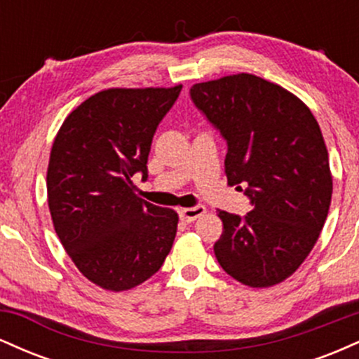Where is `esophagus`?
<instances>
[{
	"instance_id": "34e87169",
	"label": "esophagus",
	"mask_w": 359,
	"mask_h": 359,
	"mask_svg": "<svg viewBox=\"0 0 359 359\" xmlns=\"http://www.w3.org/2000/svg\"><path fill=\"white\" fill-rule=\"evenodd\" d=\"M205 212V208L204 205H194V208H185V209H180L179 211V216L180 219L185 221V222H192L196 221L197 217H201L203 214Z\"/></svg>"
}]
</instances>
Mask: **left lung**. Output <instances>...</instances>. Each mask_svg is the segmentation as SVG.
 <instances>
[{"mask_svg": "<svg viewBox=\"0 0 359 359\" xmlns=\"http://www.w3.org/2000/svg\"><path fill=\"white\" fill-rule=\"evenodd\" d=\"M191 100L226 140L228 184L251 204L245 216L219 211L217 262L248 287L283 282L314 248L331 205L327 148L314 114L251 74L194 84Z\"/></svg>", "mask_w": 359, "mask_h": 359, "instance_id": "left-lung-1", "label": "left lung"}]
</instances>
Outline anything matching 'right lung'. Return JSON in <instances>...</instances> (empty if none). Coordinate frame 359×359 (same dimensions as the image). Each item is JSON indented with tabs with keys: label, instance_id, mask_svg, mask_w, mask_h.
Returning <instances> with one entry per match:
<instances>
[{
	"label": "right lung",
	"instance_id": "1",
	"mask_svg": "<svg viewBox=\"0 0 359 359\" xmlns=\"http://www.w3.org/2000/svg\"><path fill=\"white\" fill-rule=\"evenodd\" d=\"M182 86L106 89L65 118L47 170L57 236L86 278L106 290L140 285L160 270L179 216L137 196L133 175L148 179V154Z\"/></svg>",
	"mask_w": 359,
	"mask_h": 359
}]
</instances>
